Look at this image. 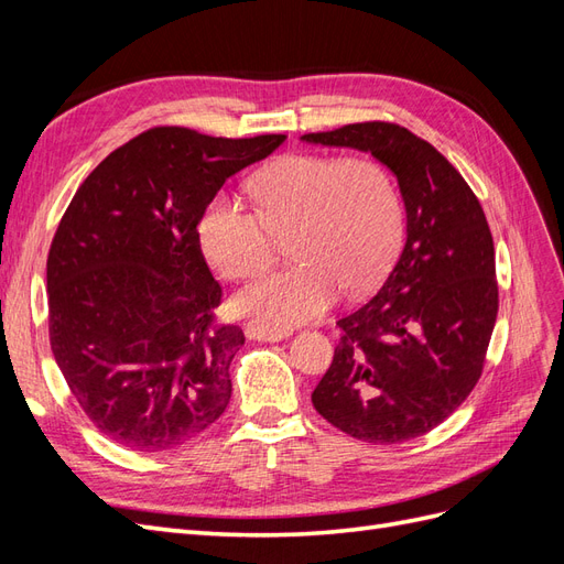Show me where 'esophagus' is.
<instances>
[{
    "instance_id": "esophagus-1",
    "label": "esophagus",
    "mask_w": 564,
    "mask_h": 564,
    "mask_svg": "<svg viewBox=\"0 0 564 564\" xmlns=\"http://www.w3.org/2000/svg\"><path fill=\"white\" fill-rule=\"evenodd\" d=\"M245 334L247 338H253V340H268V344H275V340H284L289 336V329H272L261 322H249L245 327Z\"/></svg>"
}]
</instances>
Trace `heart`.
Returning a JSON list of instances; mask_svg holds the SVG:
<instances>
[{"instance_id": "heart-1", "label": "heart", "mask_w": 564, "mask_h": 564, "mask_svg": "<svg viewBox=\"0 0 564 564\" xmlns=\"http://www.w3.org/2000/svg\"><path fill=\"white\" fill-rule=\"evenodd\" d=\"M259 209L220 193L199 218V245L218 272L247 280L289 240L292 265L235 296V308L272 329L329 311L340 289L357 296L377 286L400 251L404 216L398 187L377 160L286 155L253 181Z\"/></svg>"}]
</instances>
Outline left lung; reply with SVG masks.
<instances>
[{"instance_id":"1","label":"left lung","mask_w":564,"mask_h":564,"mask_svg":"<svg viewBox=\"0 0 564 564\" xmlns=\"http://www.w3.org/2000/svg\"><path fill=\"white\" fill-rule=\"evenodd\" d=\"M301 139L369 152L398 178L406 212L395 268L377 296L336 322L344 336L313 404L338 431L371 445L421 437L482 373L499 311L485 212L464 176L404 127L362 122Z\"/></svg>"}]
</instances>
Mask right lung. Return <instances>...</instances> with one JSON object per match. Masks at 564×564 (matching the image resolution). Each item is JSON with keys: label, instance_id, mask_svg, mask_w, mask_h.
<instances>
[{"label": "right lung", "instance_id": "1", "mask_svg": "<svg viewBox=\"0 0 564 564\" xmlns=\"http://www.w3.org/2000/svg\"><path fill=\"white\" fill-rule=\"evenodd\" d=\"M284 139L155 127L110 152L65 209L46 259L51 350L117 445L174 449L226 412L245 334L214 324L220 284L197 226L220 185Z\"/></svg>", "mask_w": 564, "mask_h": 564}]
</instances>
